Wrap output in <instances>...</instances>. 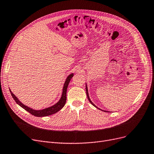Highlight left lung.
<instances>
[{
	"mask_svg": "<svg viewBox=\"0 0 154 154\" xmlns=\"http://www.w3.org/2000/svg\"><path fill=\"white\" fill-rule=\"evenodd\" d=\"M85 89H86V94H87V96H88V100L89 101V102L91 103V104H92L94 106V107H96V108H97V109H99V108H98L97 107H96V106L95 105V104H94V103L91 101V99H90V98H89V93H88V87H87V85H86V86H85ZM103 111V110H102ZM104 112H106V111H104ZM108 112V111H107Z\"/></svg>",
	"mask_w": 154,
	"mask_h": 154,
	"instance_id": "8db88e82",
	"label": "left lung"
}]
</instances>
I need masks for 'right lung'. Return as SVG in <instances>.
I'll use <instances>...</instances> for the list:
<instances>
[{
  "label": "right lung",
  "instance_id": "obj_1",
  "mask_svg": "<svg viewBox=\"0 0 154 154\" xmlns=\"http://www.w3.org/2000/svg\"><path fill=\"white\" fill-rule=\"evenodd\" d=\"M73 76V73H72V74L69 75L68 77L66 78L65 82L63 85V88L62 95L60 99V101L55 105L50 107V108H47L42 109V110H35V109H32L29 108V107H28V106L24 105L23 103H21L19 101L17 97H16V96L12 92V91L11 90H10V92L11 94L13 99H14V101L16 102V103H17L20 106L22 107V108H24L25 110H26L28 112L31 113V115H34L35 116H38V117H42V116H46L51 115L53 114H55V113H56L57 112L60 110L65 106V104L66 103V90H67V88H68L69 84L70 81V79L72 78Z\"/></svg>",
  "mask_w": 154,
  "mask_h": 154
}]
</instances>
